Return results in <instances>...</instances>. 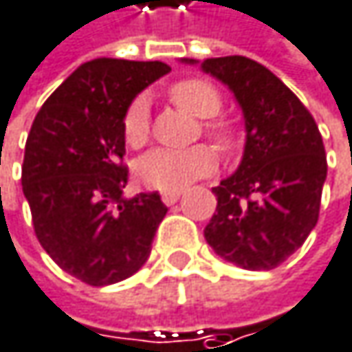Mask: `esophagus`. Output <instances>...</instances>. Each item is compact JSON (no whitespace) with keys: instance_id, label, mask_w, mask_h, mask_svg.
Instances as JSON below:
<instances>
[{"instance_id":"esophagus-1","label":"esophagus","mask_w":352,"mask_h":352,"mask_svg":"<svg viewBox=\"0 0 352 352\" xmlns=\"http://www.w3.org/2000/svg\"><path fill=\"white\" fill-rule=\"evenodd\" d=\"M180 195H182L180 190H164V192H162V201H164L166 205H174V203L180 199Z\"/></svg>"}]
</instances>
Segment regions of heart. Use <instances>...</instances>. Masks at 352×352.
<instances>
[{
    "label": "heart",
    "instance_id": "b5f03b06",
    "mask_svg": "<svg viewBox=\"0 0 352 352\" xmlns=\"http://www.w3.org/2000/svg\"><path fill=\"white\" fill-rule=\"evenodd\" d=\"M168 97L178 107L190 111L197 118H213L222 109V95L203 78H182L170 85ZM124 139L130 147H143L149 139V103L145 97L133 99L122 120ZM203 133L215 143L222 153H230L239 147V130L228 120H207ZM217 157L209 145H195L188 149H151L137 162V176L143 184L160 190H176L203 178L215 170Z\"/></svg>",
    "mask_w": 352,
    "mask_h": 352
}]
</instances>
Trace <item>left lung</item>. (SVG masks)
Returning <instances> with one entry per match:
<instances>
[{
    "label": "left lung",
    "instance_id": "8db88e82",
    "mask_svg": "<svg viewBox=\"0 0 352 352\" xmlns=\"http://www.w3.org/2000/svg\"><path fill=\"white\" fill-rule=\"evenodd\" d=\"M201 68L230 87L247 126L239 170L213 188L217 207L205 241L239 267L274 270L318 224L328 174L320 128L300 99L259 62L226 56L209 58Z\"/></svg>",
    "mask_w": 352,
    "mask_h": 352
}]
</instances>
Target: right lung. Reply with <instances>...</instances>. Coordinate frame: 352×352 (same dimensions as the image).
Returning a JSON list of instances; mask_svg holds the SVG:
<instances>
[{"instance_id": "1", "label": "right lung", "mask_w": 352, "mask_h": 352, "mask_svg": "<svg viewBox=\"0 0 352 352\" xmlns=\"http://www.w3.org/2000/svg\"><path fill=\"white\" fill-rule=\"evenodd\" d=\"M164 62L99 58L43 103L24 147L22 190L47 255L70 276L107 286L137 274L168 207L157 192L124 199V111Z\"/></svg>"}]
</instances>
